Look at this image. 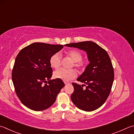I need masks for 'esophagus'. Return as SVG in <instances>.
Masks as SVG:
<instances>
[{"label": "esophagus", "instance_id": "34e87169", "mask_svg": "<svg viewBox=\"0 0 134 134\" xmlns=\"http://www.w3.org/2000/svg\"><path fill=\"white\" fill-rule=\"evenodd\" d=\"M64 84H65V85H67V84H71V82H67V81H64Z\"/></svg>", "mask_w": 134, "mask_h": 134}]
</instances>
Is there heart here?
Masks as SVG:
<instances>
[{
    "instance_id": "b5f03b06",
    "label": "heart",
    "mask_w": 134,
    "mask_h": 134,
    "mask_svg": "<svg viewBox=\"0 0 134 134\" xmlns=\"http://www.w3.org/2000/svg\"><path fill=\"white\" fill-rule=\"evenodd\" d=\"M67 55L71 58L74 62V65L79 69H81L86 65V62L82 61V53L76 50H71L67 52ZM50 64L51 67L57 69L61 65V55L59 53L53 54L50 59ZM77 72L74 69L67 70L60 69L54 72V77L65 81H69L76 77Z\"/></svg>"
}]
</instances>
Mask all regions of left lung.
<instances>
[{
	"label": "left lung",
	"instance_id": "left-lung-1",
	"mask_svg": "<svg viewBox=\"0 0 134 134\" xmlns=\"http://www.w3.org/2000/svg\"><path fill=\"white\" fill-rule=\"evenodd\" d=\"M67 47L85 51L90 62L84 71L77 79L81 85L72 83L74 90L71 99L77 108L85 111H92L105 103L113 86L114 72L107 52L96 43L87 41L67 44ZM86 86L83 88V86Z\"/></svg>",
	"mask_w": 134,
	"mask_h": 134
}]
</instances>
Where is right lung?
I'll return each instance as SVG.
<instances>
[{"mask_svg":"<svg viewBox=\"0 0 134 134\" xmlns=\"http://www.w3.org/2000/svg\"><path fill=\"white\" fill-rule=\"evenodd\" d=\"M63 48V45L34 43L21 49L17 55L12 81L18 98L27 108L36 111L49 108L65 86L61 79L50 80L53 72L50 57ZM47 80H49L48 84Z\"/></svg>","mask_w":134,"mask_h":134,"instance_id":"right-lung-1","label":"right lung"}]
</instances>
